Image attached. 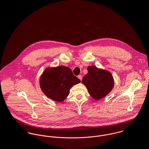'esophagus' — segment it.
<instances>
[{
  "label": "esophagus",
  "instance_id": "obj_1",
  "mask_svg": "<svg viewBox=\"0 0 149 149\" xmlns=\"http://www.w3.org/2000/svg\"><path fill=\"white\" fill-rule=\"evenodd\" d=\"M78 78L81 81L82 79V75H79V76H78Z\"/></svg>",
  "mask_w": 149,
  "mask_h": 149
}]
</instances>
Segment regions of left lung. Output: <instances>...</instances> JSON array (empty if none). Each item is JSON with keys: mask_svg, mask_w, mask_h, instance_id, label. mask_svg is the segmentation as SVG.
Returning <instances> with one entry per match:
<instances>
[{"mask_svg": "<svg viewBox=\"0 0 149 149\" xmlns=\"http://www.w3.org/2000/svg\"><path fill=\"white\" fill-rule=\"evenodd\" d=\"M82 82L87 88L90 95L96 100L108 95L114 85L113 76L110 72L93 65L88 67V73L83 77Z\"/></svg>", "mask_w": 149, "mask_h": 149, "instance_id": "1", "label": "left lung"}]
</instances>
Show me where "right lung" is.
<instances>
[{
  "label": "right lung",
  "instance_id": "right-lung-1",
  "mask_svg": "<svg viewBox=\"0 0 149 149\" xmlns=\"http://www.w3.org/2000/svg\"><path fill=\"white\" fill-rule=\"evenodd\" d=\"M81 81L72 70L65 66L47 68L40 80L43 93L55 101L62 102L69 94L70 89Z\"/></svg>",
  "mask_w": 149,
  "mask_h": 149
}]
</instances>
